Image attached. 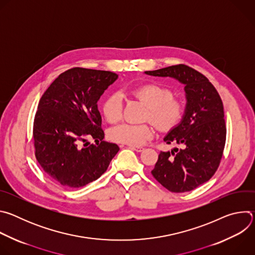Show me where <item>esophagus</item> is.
<instances>
[{
	"label": "esophagus",
	"instance_id": "esophagus-1",
	"mask_svg": "<svg viewBox=\"0 0 255 255\" xmlns=\"http://www.w3.org/2000/svg\"><path fill=\"white\" fill-rule=\"evenodd\" d=\"M130 149H132V150H135L136 152H141V151H143L144 150V148L143 147H141V146H128Z\"/></svg>",
	"mask_w": 255,
	"mask_h": 255
}]
</instances>
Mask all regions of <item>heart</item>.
I'll return each mask as SVG.
<instances>
[{
  "label": "heart",
  "instance_id": "heart-1",
  "mask_svg": "<svg viewBox=\"0 0 255 255\" xmlns=\"http://www.w3.org/2000/svg\"><path fill=\"white\" fill-rule=\"evenodd\" d=\"M131 94L146 106L145 120L151 121L160 131H169L174 128L183 118L184 105L179 100L172 98L173 94L168 88L146 84L131 90ZM123 111L122 98L119 94L108 96L102 105V112L109 123L121 120ZM151 125L123 123L110 130L109 136L118 143L138 146L153 136Z\"/></svg>",
  "mask_w": 255,
  "mask_h": 255
}]
</instances>
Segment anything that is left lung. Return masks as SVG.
I'll return each instance as SVG.
<instances>
[{
	"mask_svg": "<svg viewBox=\"0 0 255 255\" xmlns=\"http://www.w3.org/2000/svg\"><path fill=\"white\" fill-rule=\"evenodd\" d=\"M173 78L185 85L187 106L180 123L164 137L181 148L161 151L152 175L172 193L190 192L208 181L220 164L226 141L222 100L209 80L196 69L177 64L145 71Z\"/></svg>",
	"mask_w": 255,
	"mask_h": 255,
	"instance_id": "1",
	"label": "left lung"
}]
</instances>
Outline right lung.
Returning a JSON list of instances; mask_svg holds the SVG:
<instances>
[{"label": "right lung", "instance_id": "right-lung-1", "mask_svg": "<svg viewBox=\"0 0 255 255\" xmlns=\"http://www.w3.org/2000/svg\"><path fill=\"white\" fill-rule=\"evenodd\" d=\"M117 79L112 71L74 67L60 74L42 95L33 124L35 156L59 185L75 189L92 183L119 151L117 144L103 140L97 105Z\"/></svg>", "mask_w": 255, "mask_h": 255}]
</instances>
